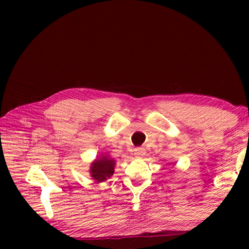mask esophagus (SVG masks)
Listing matches in <instances>:
<instances>
[{
  "label": "esophagus",
  "mask_w": 249,
  "mask_h": 249,
  "mask_svg": "<svg viewBox=\"0 0 249 249\" xmlns=\"http://www.w3.org/2000/svg\"><path fill=\"white\" fill-rule=\"evenodd\" d=\"M144 154H145V150L142 149V147H137V149H135L136 157H142L144 156Z\"/></svg>",
  "instance_id": "obj_1"
}]
</instances>
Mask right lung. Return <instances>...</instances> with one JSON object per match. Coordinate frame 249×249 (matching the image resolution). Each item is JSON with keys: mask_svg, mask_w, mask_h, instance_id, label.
I'll return each instance as SVG.
<instances>
[{"mask_svg": "<svg viewBox=\"0 0 249 249\" xmlns=\"http://www.w3.org/2000/svg\"><path fill=\"white\" fill-rule=\"evenodd\" d=\"M115 162L108 156L102 155L98 160H95L89 169V173L96 182H104L114 173Z\"/></svg>", "mask_w": 249, "mask_h": 249, "instance_id": "add662e5", "label": "right lung"}]
</instances>
